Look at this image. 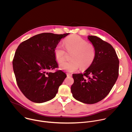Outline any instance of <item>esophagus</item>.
I'll use <instances>...</instances> for the list:
<instances>
[{
    "label": "esophagus",
    "instance_id": "34e87169",
    "mask_svg": "<svg viewBox=\"0 0 132 132\" xmlns=\"http://www.w3.org/2000/svg\"><path fill=\"white\" fill-rule=\"evenodd\" d=\"M66 75H67V77H71L72 76V75L71 74H70V73H67Z\"/></svg>",
    "mask_w": 132,
    "mask_h": 132
}]
</instances>
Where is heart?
<instances>
[{
  "label": "heart",
  "mask_w": 132,
  "mask_h": 132,
  "mask_svg": "<svg viewBox=\"0 0 132 132\" xmlns=\"http://www.w3.org/2000/svg\"><path fill=\"white\" fill-rule=\"evenodd\" d=\"M64 44L68 52H73L71 56V61L61 64L60 68L67 72L76 71L79 66L82 69L89 67L96 57V48L92 43L78 35H72L64 40ZM56 60L61 63L65 60L66 52L62 45H57L54 49Z\"/></svg>",
  "instance_id": "obj_1"
}]
</instances>
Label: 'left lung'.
<instances>
[{"mask_svg":"<svg viewBox=\"0 0 132 132\" xmlns=\"http://www.w3.org/2000/svg\"><path fill=\"white\" fill-rule=\"evenodd\" d=\"M95 46L96 57L84 73L72 75L71 87L73 97L86 104L103 99L110 92L119 76V60L112 46L96 36L89 35Z\"/></svg>","mask_w":132,"mask_h":132,"instance_id":"1","label":"left lung"}]
</instances>
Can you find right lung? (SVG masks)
<instances>
[{
  "instance_id": "right-lung-1",
  "label": "right lung",
  "mask_w": 132,
  "mask_h": 132,
  "mask_svg": "<svg viewBox=\"0 0 132 132\" xmlns=\"http://www.w3.org/2000/svg\"><path fill=\"white\" fill-rule=\"evenodd\" d=\"M69 33H43L32 36L18 46L12 61L17 85L24 96L35 103L48 101L55 96L66 77L58 67L54 49Z\"/></svg>"
}]
</instances>
